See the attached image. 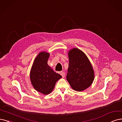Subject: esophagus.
<instances>
[{
	"mask_svg": "<svg viewBox=\"0 0 122 122\" xmlns=\"http://www.w3.org/2000/svg\"><path fill=\"white\" fill-rule=\"evenodd\" d=\"M60 74H61V76H62L63 78H64V77H65V73L64 72H60Z\"/></svg>",
	"mask_w": 122,
	"mask_h": 122,
	"instance_id": "1",
	"label": "esophagus"
}]
</instances>
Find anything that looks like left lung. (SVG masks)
I'll return each mask as SVG.
<instances>
[{
  "mask_svg": "<svg viewBox=\"0 0 122 122\" xmlns=\"http://www.w3.org/2000/svg\"><path fill=\"white\" fill-rule=\"evenodd\" d=\"M69 66L66 79L74 91L81 92L91 86L94 79L92 65L86 55L74 48L68 53Z\"/></svg>",
  "mask_w": 122,
  "mask_h": 122,
  "instance_id": "left-lung-1",
  "label": "left lung"
}]
</instances>
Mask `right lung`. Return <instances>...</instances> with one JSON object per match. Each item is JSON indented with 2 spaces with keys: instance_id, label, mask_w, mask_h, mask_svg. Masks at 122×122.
I'll list each match as a JSON object with an SVG mask.
<instances>
[{
  "instance_id": "obj_1",
  "label": "right lung",
  "mask_w": 122,
  "mask_h": 122,
  "mask_svg": "<svg viewBox=\"0 0 122 122\" xmlns=\"http://www.w3.org/2000/svg\"><path fill=\"white\" fill-rule=\"evenodd\" d=\"M50 54L43 52L36 58L30 72V79L35 89L44 94L51 93L61 75L54 72L47 62Z\"/></svg>"
}]
</instances>
